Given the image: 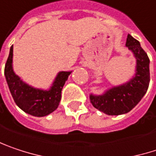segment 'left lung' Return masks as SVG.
Returning <instances> with one entry per match:
<instances>
[{
  "label": "left lung",
  "mask_w": 156,
  "mask_h": 156,
  "mask_svg": "<svg viewBox=\"0 0 156 156\" xmlns=\"http://www.w3.org/2000/svg\"><path fill=\"white\" fill-rule=\"evenodd\" d=\"M126 46L136 60V74L129 82L108 89L101 95L90 94L93 106L108 115H120L130 112L143 98L150 82L149 61L139 42L128 35Z\"/></svg>",
  "instance_id": "obj_1"
}]
</instances>
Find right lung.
<instances>
[{
	"label": "right lung",
	"mask_w": 156,
	"mask_h": 156,
	"mask_svg": "<svg viewBox=\"0 0 156 156\" xmlns=\"http://www.w3.org/2000/svg\"><path fill=\"white\" fill-rule=\"evenodd\" d=\"M12 57L13 45L9 50L4 75L16 105L25 112L36 117H44L54 112L59 106L62 87L71 71L59 72L49 90H42L26 84L15 74L12 68Z\"/></svg>",
	"instance_id": "obj_1"
}]
</instances>
